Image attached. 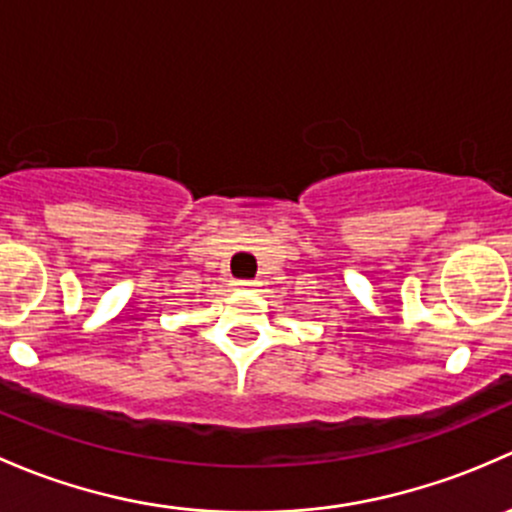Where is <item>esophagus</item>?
<instances>
[{"instance_id":"esophagus-1","label":"esophagus","mask_w":512,"mask_h":512,"mask_svg":"<svg viewBox=\"0 0 512 512\" xmlns=\"http://www.w3.org/2000/svg\"><path fill=\"white\" fill-rule=\"evenodd\" d=\"M234 286L239 288V291H256V288H258V281H236Z\"/></svg>"}]
</instances>
